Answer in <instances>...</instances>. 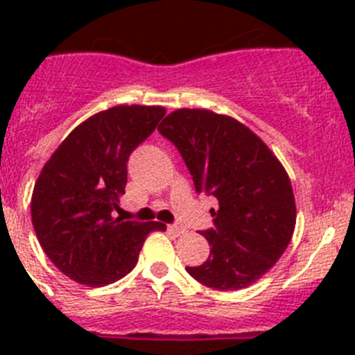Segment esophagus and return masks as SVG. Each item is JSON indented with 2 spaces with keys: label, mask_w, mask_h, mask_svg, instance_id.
I'll list each match as a JSON object with an SVG mask.
<instances>
[{
  "label": "esophagus",
  "mask_w": 355,
  "mask_h": 355,
  "mask_svg": "<svg viewBox=\"0 0 355 355\" xmlns=\"http://www.w3.org/2000/svg\"><path fill=\"white\" fill-rule=\"evenodd\" d=\"M168 231H171L172 234H178V236H180V234H183V233H184V229L181 227V225H175V224H171V225H168Z\"/></svg>",
  "instance_id": "34e87169"
}]
</instances>
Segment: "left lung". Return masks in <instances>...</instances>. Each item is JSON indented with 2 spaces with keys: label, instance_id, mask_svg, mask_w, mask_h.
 Instances as JSON below:
<instances>
[{
  "label": "left lung",
  "instance_id": "obj_1",
  "mask_svg": "<svg viewBox=\"0 0 355 355\" xmlns=\"http://www.w3.org/2000/svg\"><path fill=\"white\" fill-rule=\"evenodd\" d=\"M158 131L178 147L197 192L218 200L215 227L200 233L211 245L209 258L187 272L215 290L250 286L293 236L297 208L286 171L245 124L211 110H175Z\"/></svg>",
  "mask_w": 355,
  "mask_h": 355
}]
</instances>
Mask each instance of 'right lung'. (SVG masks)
Segmentation results:
<instances>
[{
  "label": "right lung",
  "mask_w": 355,
  "mask_h": 355,
  "mask_svg": "<svg viewBox=\"0 0 355 355\" xmlns=\"http://www.w3.org/2000/svg\"><path fill=\"white\" fill-rule=\"evenodd\" d=\"M163 106L103 110L67 135L42 167L31 196V224L44 252L80 284L99 288L130 274L159 222L122 220L128 158L156 130Z\"/></svg>",
  "instance_id": "right-lung-1"
}]
</instances>
